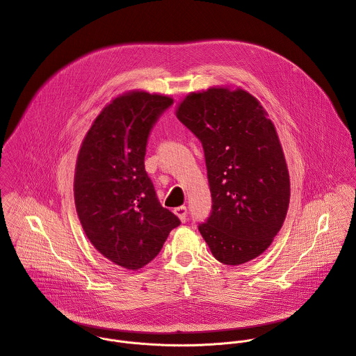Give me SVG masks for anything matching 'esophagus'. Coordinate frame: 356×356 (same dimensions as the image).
Wrapping results in <instances>:
<instances>
[{
  "label": "esophagus",
  "mask_w": 356,
  "mask_h": 356,
  "mask_svg": "<svg viewBox=\"0 0 356 356\" xmlns=\"http://www.w3.org/2000/svg\"><path fill=\"white\" fill-rule=\"evenodd\" d=\"M175 214L180 218L181 222H186V221H187V214H188V211H187V209H186L184 206L175 209Z\"/></svg>",
  "instance_id": "obj_1"
}]
</instances>
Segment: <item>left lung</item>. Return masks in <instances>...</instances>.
Listing matches in <instances>:
<instances>
[{
  "instance_id": "left-lung-1",
  "label": "left lung",
  "mask_w": 356,
  "mask_h": 356,
  "mask_svg": "<svg viewBox=\"0 0 356 356\" xmlns=\"http://www.w3.org/2000/svg\"><path fill=\"white\" fill-rule=\"evenodd\" d=\"M176 115L201 142L211 213L198 231L224 265L264 253L280 231L290 200L289 172L275 125L242 88L188 94Z\"/></svg>"
}]
</instances>
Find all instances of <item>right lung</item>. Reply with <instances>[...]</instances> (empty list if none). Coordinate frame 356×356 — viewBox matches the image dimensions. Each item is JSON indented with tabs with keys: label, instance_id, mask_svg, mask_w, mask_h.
<instances>
[{
	"label": "right lung",
	"instance_id": "right-lung-1",
	"mask_svg": "<svg viewBox=\"0 0 356 356\" xmlns=\"http://www.w3.org/2000/svg\"><path fill=\"white\" fill-rule=\"evenodd\" d=\"M173 104L166 95L117 97L88 129L76 163L74 201L81 227L107 259L136 270L158 257L180 220L158 200L145 170L147 138Z\"/></svg>",
	"mask_w": 356,
	"mask_h": 356
}]
</instances>
